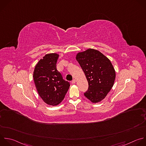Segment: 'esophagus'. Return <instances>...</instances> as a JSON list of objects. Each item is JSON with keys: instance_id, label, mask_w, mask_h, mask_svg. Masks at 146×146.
Listing matches in <instances>:
<instances>
[{"instance_id": "obj_1", "label": "esophagus", "mask_w": 146, "mask_h": 146, "mask_svg": "<svg viewBox=\"0 0 146 146\" xmlns=\"http://www.w3.org/2000/svg\"><path fill=\"white\" fill-rule=\"evenodd\" d=\"M76 80L75 79H74V80H72V84H75V83H76Z\"/></svg>"}]
</instances>
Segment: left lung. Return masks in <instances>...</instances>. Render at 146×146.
Listing matches in <instances>:
<instances>
[{"instance_id": "obj_1", "label": "left lung", "mask_w": 146, "mask_h": 146, "mask_svg": "<svg viewBox=\"0 0 146 146\" xmlns=\"http://www.w3.org/2000/svg\"><path fill=\"white\" fill-rule=\"evenodd\" d=\"M76 60L88 82L84 96L92 103L101 102L114 84L116 73L112 63L101 52L92 48L78 53Z\"/></svg>"}]
</instances>
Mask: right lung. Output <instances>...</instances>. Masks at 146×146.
Returning a JSON list of instances; mask_svg holds the SVG:
<instances>
[{"instance_id": "1", "label": "right lung", "mask_w": 146, "mask_h": 146, "mask_svg": "<svg viewBox=\"0 0 146 146\" xmlns=\"http://www.w3.org/2000/svg\"><path fill=\"white\" fill-rule=\"evenodd\" d=\"M59 55L46 54L36 65L33 78L38 93L47 104L57 106L64 99L69 86V82L63 79L57 69Z\"/></svg>"}]
</instances>
